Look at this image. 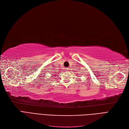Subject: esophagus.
<instances>
[{"instance_id": "34e87169", "label": "esophagus", "mask_w": 129, "mask_h": 129, "mask_svg": "<svg viewBox=\"0 0 129 129\" xmlns=\"http://www.w3.org/2000/svg\"><path fill=\"white\" fill-rule=\"evenodd\" d=\"M65 70L67 71V72H68V71L69 70V68H65Z\"/></svg>"}]
</instances>
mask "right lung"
<instances>
[{
  "instance_id": "add662e5",
  "label": "right lung",
  "mask_w": 129,
  "mask_h": 129,
  "mask_svg": "<svg viewBox=\"0 0 129 129\" xmlns=\"http://www.w3.org/2000/svg\"><path fill=\"white\" fill-rule=\"evenodd\" d=\"M54 76H55V75H54Z\"/></svg>"
}]
</instances>
